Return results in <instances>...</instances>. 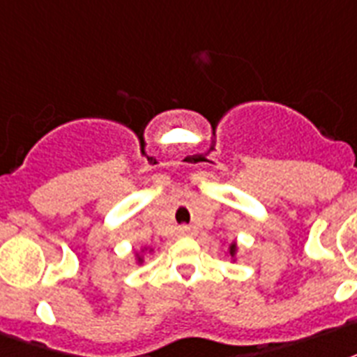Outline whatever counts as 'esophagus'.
I'll return each mask as SVG.
<instances>
[{"mask_svg": "<svg viewBox=\"0 0 357 357\" xmlns=\"http://www.w3.org/2000/svg\"><path fill=\"white\" fill-rule=\"evenodd\" d=\"M190 233V229L188 227H179V234H188Z\"/></svg>", "mask_w": 357, "mask_h": 357, "instance_id": "esophagus-1", "label": "esophagus"}]
</instances>
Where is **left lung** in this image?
I'll return each instance as SVG.
<instances>
[{
    "label": "left lung",
    "instance_id": "left-lung-1",
    "mask_svg": "<svg viewBox=\"0 0 357 357\" xmlns=\"http://www.w3.org/2000/svg\"><path fill=\"white\" fill-rule=\"evenodd\" d=\"M238 242L236 240H233L231 244H227V248H225V255H227L229 259H231V262H236L238 260Z\"/></svg>",
    "mask_w": 357,
    "mask_h": 357
}]
</instances>
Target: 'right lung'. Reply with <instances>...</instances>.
Returning <instances> with one entry per match:
<instances>
[{"label": "right lung", "mask_w": 357, "mask_h": 357, "mask_svg": "<svg viewBox=\"0 0 357 357\" xmlns=\"http://www.w3.org/2000/svg\"><path fill=\"white\" fill-rule=\"evenodd\" d=\"M153 253V248H150V245H143V248L139 249V251H133V260H135V264L137 266H143L144 264V259H146V255Z\"/></svg>", "instance_id": "add662e5"}]
</instances>
